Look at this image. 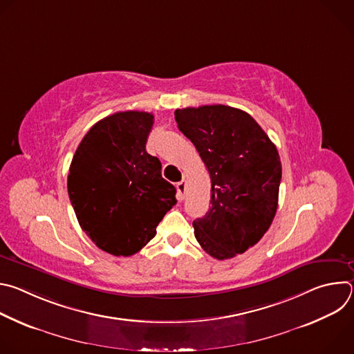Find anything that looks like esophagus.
Instances as JSON below:
<instances>
[{
  "label": "esophagus",
  "mask_w": 354,
  "mask_h": 354,
  "mask_svg": "<svg viewBox=\"0 0 354 354\" xmlns=\"http://www.w3.org/2000/svg\"><path fill=\"white\" fill-rule=\"evenodd\" d=\"M185 192H186V180H180L176 183V196L178 200H183L185 198Z\"/></svg>",
  "instance_id": "34e87169"
}]
</instances>
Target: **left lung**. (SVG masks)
Wrapping results in <instances>:
<instances>
[{
  "label": "left lung",
  "instance_id": "left-lung-1",
  "mask_svg": "<svg viewBox=\"0 0 354 354\" xmlns=\"http://www.w3.org/2000/svg\"><path fill=\"white\" fill-rule=\"evenodd\" d=\"M175 120L212 179V207L193 221L197 242L218 261L243 254L265 235L277 210L276 145L250 115L225 105L176 109Z\"/></svg>",
  "mask_w": 354,
  "mask_h": 354
}]
</instances>
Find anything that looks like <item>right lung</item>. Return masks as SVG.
<instances>
[{
    "mask_svg": "<svg viewBox=\"0 0 354 354\" xmlns=\"http://www.w3.org/2000/svg\"><path fill=\"white\" fill-rule=\"evenodd\" d=\"M154 115L118 112L95 123L70 165L68 196L77 220L97 248L130 257L157 234L176 205V189L145 144Z\"/></svg>",
    "mask_w": 354,
    "mask_h": 354,
    "instance_id": "right-lung-1",
    "label": "right lung"
}]
</instances>
